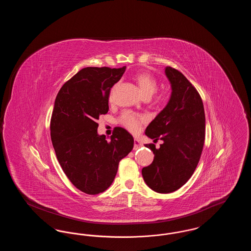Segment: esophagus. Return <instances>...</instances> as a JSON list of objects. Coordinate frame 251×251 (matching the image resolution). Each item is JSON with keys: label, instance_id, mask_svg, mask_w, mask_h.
Segmentation results:
<instances>
[{"label": "esophagus", "instance_id": "esophagus-1", "mask_svg": "<svg viewBox=\"0 0 251 251\" xmlns=\"http://www.w3.org/2000/svg\"><path fill=\"white\" fill-rule=\"evenodd\" d=\"M142 146H143V145H142V143H141L138 139H136V138L134 139V146H133V150H134V151L140 149Z\"/></svg>", "mask_w": 251, "mask_h": 251}]
</instances>
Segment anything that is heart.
<instances>
[{
  "instance_id": "heart-1",
  "label": "heart",
  "mask_w": 251,
  "mask_h": 251,
  "mask_svg": "<svg viewBox=\"0 0 251 251\" xmlns=\"http://www.w3.org/2000/svg\"><path fill=\"white\" fill-rule=\"evenodd\" d=\"M136 83L138 84L142 94L146 98H151L157 90L158 84L155 78L147 72H142L136 75ZM112 96V94H111ZM120 123L131 132H136L139 130L140 125L145 121L143 116L133 113L131 111H125L120 118Z\"/></svg>"
}]
</instances>
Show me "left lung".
I'll return each mask as SVG.
<instances>
[{
	"label": "left lung",
	"mask_w": 251,
	"mask_h": 251,
	"mask_svg": "<svg viewBox=\"0 0 251 251\" xmlns=\"http://www.w3.org/2000/svg\"><path fill=\"white\" fill-rule=\"evenodd\" d=\"M172 88L170 100L146 129V135L163 144L146 147L154 159L144 167L142 175L153 191H176L191 178L198 166L205 140V113L202 100L195 86L176 69L166 68Z\"/></svg>",
	"instance_id": "left-lung-1"
}]
</instances>
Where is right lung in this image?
<instances>
[{
  "label": "right lung",
  "instance_id": "1",
  "mask_svg": "<svg viewBox=\"0 0 251 251\" xmlns=\"http://www.w3.org/2000/svg\"><path fill=\"white\" fill-rule=\"evenodd\" d=\"M126 67H88L61 87L50 119V138L64 173L72 184L88 195L105 191L114 181L120 160L131 152L133 138L116 127L107 141L98 134L100 115L107 114L112 86Z\"/></svg>",
  "mask_w": 251,
  "mask_h": 251
}]
</instances>
